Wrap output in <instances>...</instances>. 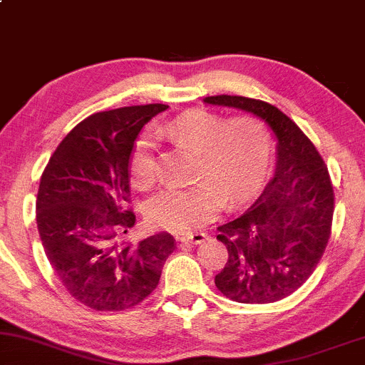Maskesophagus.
Wrapping results in <instances>:
<instances>
[{"instance_id": "esophagus-1", "label": "esophagus", "mask_w": 365, "mask_h": 365, "mask_svg": "<svg viewBox=\"0 0 365 365\" xmlns=\"http://www.w3.org/2000/svg\"><path fill=\"white\" fill-rule=\"evenodd\" d=\"M207 238V233H182L179 235L178 240L182 242V244H202Z\"/></svg>"}]
</instances>
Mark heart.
Instances as JSON below:
<instances>
[{
    "instance_id": "heart-1",
    "label": "heart",
    "mask_w": 365,
    "mask_h": 365,
    "mask_svg": "<svg viewBox=\"0 0 365 365\" xmlns=\"http://www.w3.org/2000/svg\"><path fill=\"white\" fill-rule=\"evenodd\" d=\"M175 148L195 153L187 187H172L148 207L153 226L187 231L212 221L222 205H237L256 191L272 160V135L261 118H226L212 111H187L158 127ZM132 184L140 191L160 181L156 146L151 135L137 140L130 156Z\"/></svg>"
}]
</instances>
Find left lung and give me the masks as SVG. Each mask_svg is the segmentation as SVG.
Here are the masks:
<instances>
[{"mask_svg": "<svg viewBox=\"0 0 365 365\" xmlns=\"http://www.w3.org/2000/svg\"><path fill=\"white\" fill-rule=\"evenodd\" d=\"M203 103L252 113L278 139L272 181L244 214L217 228L228 261L215 275V287L237 303H275L312 277L329 244L334 190L327 165L275 106L242 96H212Z\"/></svg>", "mask_w": 365, "mask_h": 365, "instance_id": "8db88e82", "label": "left lung"}]
</instances>
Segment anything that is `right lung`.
I'll list each match as a JSON object with an SVG mask.
<instances>
[{"label": "right lung", "mask_w": 365, "mask_h": 365, "mask_svg": "<svg viewBox=\"0 0 365 365\" xmlns=\"http://www.w3.org/2000/svg\"><path fill=\"white\" fill-rule=\"evenodd\" d=\"M167 104L93 113L57 146L36 198V222L46 257L76 301L97 312L143 303L160 282L175 240L156 233L125 242L134 228L130 156L140 128Z\"/></svg>", "instance_id": "obj_1"}]
</instances>
